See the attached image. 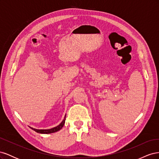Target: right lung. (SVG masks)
Wrapping results in <instances>:
<instances>
[{
    "mask_svg": "<svg viewBox=\"0 0 159 159\" xmlns=\"http://www.w3.org/2000/svg\"><path fill=\"white\" fill-rule=\"evenodd\" d=\"M65 121H66V117L64 118V119L63 121H61V123L59 125H57L56 127L54 128H52L50 129H34V128H31L34 131H35L37 133H42V134H48V133H55L56 131H58L60 130L63 127L65 123Z\"/></svg>",
    "mask_w": 159,
    "mask_h": 159,
    "instance_id": "right-lung-1",
    "label": "right lung"
}]
</instances>
